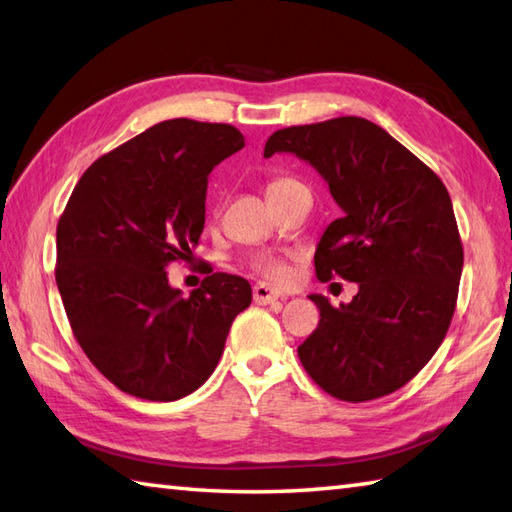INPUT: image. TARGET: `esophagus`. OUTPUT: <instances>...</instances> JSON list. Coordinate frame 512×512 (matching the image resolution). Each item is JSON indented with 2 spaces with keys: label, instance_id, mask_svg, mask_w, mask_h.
Wrapping results in <instances>:
<instances>
[{
  "label": "esophagus",
  "instance_id": "obj_1",
  "mask_svg": "<svg viewBox=\"0 0 512 512\" xmlns=\"http://www.w3.org/2000/svg\"><path fill=\"white\" fill-rule=\"evenodd\" d=\"M253 299H255V303H259V306H268V303H275L279 299H284V295L277 292L275 288H270L268 284H257L253 288Z\"/></svg>",
  "mask_w": 512,
  "mask_h": 512
}]
</instances>
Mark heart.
<instances>
[{
    "mask_svg": "<svg viewBox=\"0 0 512 512\" xmlns=\"http://www.w3.org/2000/svg\"><path fill=\"white\" fill-rule=\"evenodd\" d=\"M288 184H295V180H288V178H277L268 184V191H275L281 187H288ZM253 268L257 270L259 275H264L266 279L275 281V284H286L290 279V268L281 257H273V255H264V257H257L253 259Z\"/></svg>",
    "mask_w": 512,
    "mask_h": 512,
    "instance_id": "1",
    "label": "heart"
}]
</instances>
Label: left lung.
Listing matches in <instances>:
<instances>
[{
  "mask_svg": "<svg viewBox=\"0 0 512 512\" xmlns=\"http://www.w3.org/2000/svg\"><path fill=\"white\" fill-rule=\"evenodd\" d=\"M277 151L310 162L343 211L314 253L319 281L358 284L341 308L310 295L321 319L299 345V361L339 400L387 396L429 363L453 319L464 250L449 191L367 118L279 129L264 156Z\"/></svg>",
  "mask_w": 512,
  "mask_h": 512,
  "instance_id": "1",
  "label": "left lung"
}]
</instances>
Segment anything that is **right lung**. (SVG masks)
I'll use <instances>...</instances> for the list:
<instances>
[{"label": "right lung", "mask_w": 512, "mask_h": 512, "mask_svg": "<svg viewBox=\"0 0 512 512\" xmlns=\"http://www.w3.org/2000/svg\"><path fill=\"white\" fill-rule=\"evenodd\" d=\"M244 147L239 129L162 121L92 162L57 224V286L74 339L125 394L171 402L198 389L250 306L246 279L213 273L182 297L167 266L204 228L209 173Z\"/></svg>", "instance_id": "right-lung-1"}]
</instances>
